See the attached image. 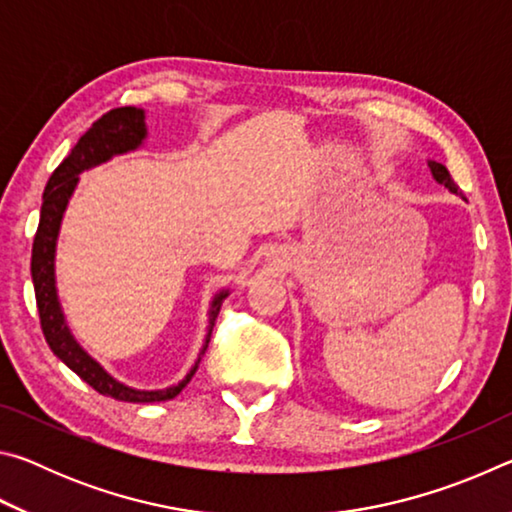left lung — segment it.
I'll return each mask as SVG.
<instances>
[{
    "label": "left lung",
    "mask_w": 512,
    "mask_h": 512,
    "mask_svg": "<svg viewBox=\"0 0 512 512\" xmlns=\"http://www.w3.org/2000/svg\"><path fill=\"white\" fill-rule=\"evenodd\" d=\"M429 169H431V176L436 178V183L445 185V187H447L449 192H452V194L463 196V194H461V189H458V185H456L454 180H452V176H449V171H447L445 164H440V162H433V160H429Z\"/></svg>",
    "instance_id": "left-lung-1"
}]
</instances>
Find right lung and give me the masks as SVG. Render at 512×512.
<instances>
[{"label":"right lung","instance_id":"obj_1","mask_svg":"<svg viewBox=\"0 0 512 512\" xmlns=\"http://www.w3.org/2000/svg\"><path fill=\"white\" fill-rule=\"evenodd\" d=\"M146 140V115L142 108L124 106L115 108L97 119L92 128L85 133L79 142L74 144L72 153L58 164V169L51 173L49 183L42 194V210H40V223L36 239H33V253H31V277H33V289H36V302L40 311V325L42 334L49 343L51 352L65 363L69 370H74L85 384H90L94 391L115 397L119 402H164L173 400L183 388L189 384V379L194 377V372L201 363V357L210 343L214 320L219 316L221 302L228 298V289L219 291L210 305V325H207L205 343L201 348V354L194 361L192 370L187 372L183 381H178L176 386L162 388V391H137L126 384H121L112 375H108L99 361H94L88 352H85L76 339L69 332L67 320L63 314L58 300L56 289V244H58V232L60 223H63V214L67 210L69 198H72L76 185H79V176L83 171L99 164L108 162L115 155H124L128 151L140 149Z\"/></svg>","mask_w":512,"mask_h":512}]
</instances>
